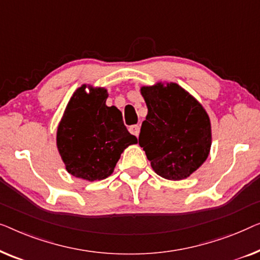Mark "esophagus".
I'll list each match as a JSON object with an SVG mask.
<instances>
[{
    "label": "esophagus",
    "mask_w": 260,
    "mask_h": 260,
    "mask_svg": "<svg viewBox=\"0 0 260 260\" xmlns=\"http://www.w3.org/2000/svg\"><path fill=\"white\" fill-rule=\"evenodd\" d=\"M128 129L132 134L135 135V137H138L139 132H140V127H139V125H133V126H131Z\"/></svg>",
    "instance_id": "34e87169"
}]
</instances>
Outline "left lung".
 <instances>
[{
  "label": "left lung",
  "mask_w": 260,
  "mask_h": 260,
  "mask_svg": "<svg viewBox=\"0 0 260 260\" xmlns=\"http://www.w3.org/2000/svg\"><path fill=\"white\" fill-rule=\"evenodd\" d=\"M148 113L139 145L153 171L182 180L206 161L212 144L210 116L202 104L178 83L158 82L140 88Z\"/></svg>",
  "instance_id": "8db88e82"
}]
</instances>
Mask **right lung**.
<instances>
[{
    "mask_svg": "<svg viewBox=\"0 0 260 260\" xmlns=\"http://www.w3.org/2000/svg\"><path fill=\"white\" fill-rule=\"evenodd\" d=\"M88 88L89 92L85 89ZM107 89L82 85L72 95L56 132V146L66 170L95 181L109 177L121 153L138 144L115 106L108 107Z\"/></svg>",
    "mask_w": 260,
    "mask_h": 260,
    "instance_id": "obj_1",
    "label": "right lung"
}]
</instances>
